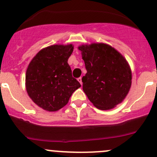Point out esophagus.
Listing matches in <instances>:
<instances>
[{"label":"esophagus","instance_id":"esophagus-1","mask_svg":"<svg viewBox=\"0 0 157 157\" xmlns=\"http://www.w3.org/2000/svg\"><path fill=\"white\" fill-rule=\"evenodd\" d=\"M77 80H78L79 81V83H80V84H83V83H82V78L81 77H79V78H77Z\"/></svg>","mask_w":157,"mask_h":157}]
</instances>
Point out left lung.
Returning <instances> with one entry per match:
<instances>
[{
    "mask_svg": "<svg viewBox=\"0 0 157 157\" xmlns=\"http://www.w3.org/2000/svg\"><path fill=\"white\" fill-rule=\"evenodd\" d=\"M78 48L87 71L82 77L83 91L97 109H113L124 100L131 88L128 61L107 44L82 45Z\"/></svg>",
    "mask_w": 157,
    "mask_h": 157,
    "instance_id": "left-lung-1",
    "label": "left lung"
}]
</instances>
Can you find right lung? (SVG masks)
Instances as JSON below:
<instances>
[{"label": "right lung", "instance_id": "1", "mask_svg": "<svg viewBox=\"0 0 157 157\" xmlns=\"http://www.w3.org/2000/svg\"><path fill=\"white\" fill-rule=\"evenodd\" d=\"M73 45H54L39 51L26 73V89L40 108L55 112L66 105L72 93L81 86L72 77L67 63Z\"/></svg>", "mask_w": 157, "mask_h": 157}]
</instances>
